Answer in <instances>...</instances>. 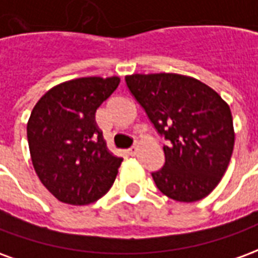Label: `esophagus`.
<instances>
[{
  "label": "esophagus",
  "instance_id": "1",
  "mask_svg": "<svg viewBox=\"0 0 258 258\" xmlns=\"http://www.w3.org/2000/svg\"><path fill=\"white\" fill-rule=\"evenodd\" d=\"M137 152H138V146H131L130 149H127V153H128L130 156H135Z\"/></svg>",
  "mask_w": 258,
  "mask_h": 258
}]
</instances>
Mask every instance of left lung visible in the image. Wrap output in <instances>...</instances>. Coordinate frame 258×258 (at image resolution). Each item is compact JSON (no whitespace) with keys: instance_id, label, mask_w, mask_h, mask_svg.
I'll use <instances>...</instances> for the list:
<instances>
[{"instance_id":"left-lung-1","label":"left lung","mask_w":258,"mask_h":258,"mask_svg":"<svg viewBox=\"0 0 258 258\" xmlns=\"http://www.w3.org/2000/svg\"><path fill=\"white\" fill-rule=\"evenodd\" d=\"M130 92L164 135L166 163L152 173L163 195L177 202H198L225 174L235 144L232 113L216 91L177 73L125 76Z\"/></svg>"}]
</instances>
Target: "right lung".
<instances>
[{
  "mask_svg": "<svg viewBox=\"0 0 258 258\" xmlns=\"http://www.w3.org/2000/svg\"><path fill=\"white\" fill-rule=\"evenodd\" d=\"M120 77H81L45 92L31 110L27 141L41 184L68 205L95 202L116 179L121 157L107 149L95 112Z\"/></svg>",
  "mask_w": 258,
  "mask_h": 258,
  "instance_id": "right-lung-1",
  "label": "right lung"
}]
</instances>
